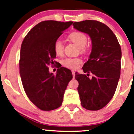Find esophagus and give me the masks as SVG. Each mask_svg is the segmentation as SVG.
<instances>
[{
	"label": "esophagus",
	"instance_id": "1",
	"mask_svg": "<svg viewBox=\"0 0 134 134\" xmlns=\"http://www.w3.org/2000/svg\"><path fill=\"white\" fill-rule=\"evenodd\" d=\"M72 75H73V78H75V72H74V71H72Z\"/></svg>",
	"mask_w": 134,
	"mask_h": 134
}]
</instances>
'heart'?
<instances>
[{
  "mask_svg": "<svg viewBox=\"0 0 134 134\" xmlns=\"http://www.w3.org/2000/svg\"><path fill=\"white\" fill-rule=\"evenodd\" d=\"M69 38L74 43L80 47V51L84 53L87 51V44L88 41L87 36L81 31H74L69 35ZM54 51L57 55H62L64 52V44L60 40L55 41L54 43ZM82 63V60L80 58H66L62 61L64 67L70 69H77L80 64Z\"/></svg>",
  "mask_w": 134,
  "mask_h": 134,
  "instance_id": "heart-1",
  "label": "heart"
}]
</instances>
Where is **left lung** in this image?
<instances>
[{
  "label": "left lung",
  "mask_w": 134,
  "mask_h": 134,
  "mask_svg": "<svg viewBox=\"0 0 134 134\" xmlns=\"http://www.w3.org/2000/svg\"><path fill=\"white\" fill-rule=\"evenodd\" d=\"M73 26L88 34L92 43L89 59L82 69L85 74L75 73L81 105L86 109L97 111L111 101L121 74V48L116 35L107 25L96 20L74 22ZM91 72L93 77H87Z\"/></svg>",
  "instance_id": "left-lung-1"
}]
</instances>
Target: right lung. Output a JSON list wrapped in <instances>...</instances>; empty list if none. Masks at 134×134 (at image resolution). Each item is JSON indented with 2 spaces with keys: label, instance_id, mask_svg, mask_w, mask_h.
Returning a JSON list of instances; mask_svg holds the SVG:
<instances>
[{
  "label": "right lung",
  "instance_id": "right-lung-1",
  "mask_svg": "<svg viewBox=\"0 0 134 134\" xmlns=\"http://www.w3.org/2000/svg\"><path fill=\"white\" fill-rule=\"evenodd\" d=\"M72 23L41 21L28 32L22 42L19 61L22 84L30 100L43 111L61 106L64 92L73 77L71 71L65 67H59L56 75L49 73L48 68L56 57L53 47L55 41Z\"/></svg>",
  "mask_w": 134,
  "mask_h": 134
}]
</instances>
